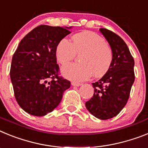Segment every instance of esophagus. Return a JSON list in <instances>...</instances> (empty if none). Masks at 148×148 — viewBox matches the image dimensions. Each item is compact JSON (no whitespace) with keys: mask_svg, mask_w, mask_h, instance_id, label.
<instances>
[{"mask_svg":"<svg viewBox=\"0 0 148 148\" xmlns=\"http://www.w3.org/2000/svg\"><path fill=\"white\" fill-rule=\"evenodd\" d=\"M71 85H72L73 86H81V83H77V82H72L71 83Z\"/></svg>","mask_w":148,"mask_h":148,"instance_id":"esophagus-1","label":"esophagus"}]
</instances>
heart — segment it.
I'll return each mask as SVG.
<instances>
[{
    "instance_id": "1",
    "label": "heart",
    "mask_w": 148,
    "mask_h": 148,
    "mask_svg": "<svg viewBox=\"0 0 148 148\" xmlns=\"http://www.w3.org/2000/svg\"><path fill=\"white\" fill-rule=\"evenodd\" d=\"M79 53V62L64 66L62 73L74 81H83L94 74L101 77L110 69L113 60L112 51L103 38L92 31L76 33L71 42L63 38L56 44L55 56L62 65L72 60Z\"/></svg>"
}]
</instances>
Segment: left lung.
<instances>
[{"label": "left lung", "mask_w": 148, "mask_h": 148, "mask_svg": "<svg viewBox=\"0 0 148 148\" xmlns=\"http://www.w3.org/2000/svg\"><path fill=\"white\" fill-rule=\"evenodd\" d=\"M100 31L110 44L113 60L104 76L92 83L95 93L86 103V107L97 119L107 120L116 116L129 99L135 80L134 60L119 36L105 28Z\"/></svg>", "instance_id": "1"}]
</instances>
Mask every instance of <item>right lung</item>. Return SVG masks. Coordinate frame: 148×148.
Listing matches in <instances>:
<instances>
[{"label": "right lung", "mask_w": 148, "mask_h": 148, "mask_svg": "<svg viewBox=\"0 0 148 148\" xmlns=\"http://www.w3.org/2000/svg\"><path fill=\"white\" fill-rule=\"evenodd\" d=\"M70 28L39 25L22 38L14 53L10 68L14 94L19 106L30 115L52 112L70 88V81L59 76L55 56L56 44L71 33Z\"/></svg>", "instance_id": "1"}]
</instances>
